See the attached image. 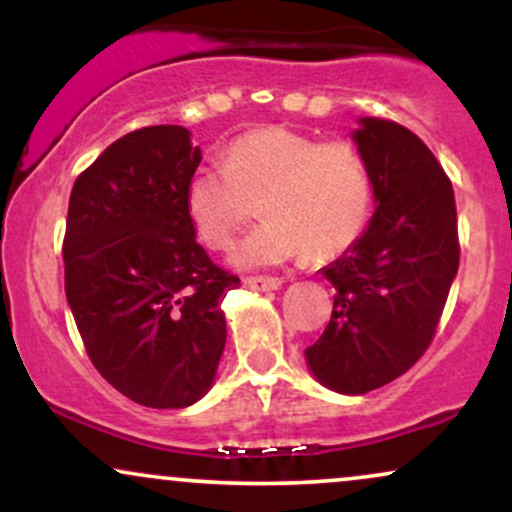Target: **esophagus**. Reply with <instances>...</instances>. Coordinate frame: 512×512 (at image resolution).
<instances>
[{
  "label": "esophagus",
  "instance_id": "obj_1",
  "mask_svg": "<svg viewBox=\"0 0 512 512\" xmlns=\"http://www.w3.org/2000/svg\"><path fill=\"white\" fill-rule=\"evenodd\" d=\"M243 284L252 291H274L281 286L279 276H245Z\"/></svg>",
  "mask_w": 512,
  "mask_h": 512
}]
</instances>
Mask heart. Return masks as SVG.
<instances>
[{
    "label": "heart",
    "mask_w": 512,
    "mask_h": 512,
    "mask_svg": "<svg viewBox=\"0 0 512 512\" xmlns=\"http://www.w3.org/2000/svg\"><path fill=\"white\" fill-rule=\"evenodd\" d=\"M182 202L209 250L231 248L260 202L262 226L236 255L243 267L281 264L303 250L310 260H330L366 231L373 178L349 139L320 142L296 129L260 127L226 146L223 166L192 170Z\"/></svg>",
    "instance_id": "b5f03b06"
}]
</instances>
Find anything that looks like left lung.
Returning a JSON list of instances; mask_svg holds the SVG:
<instances>
[{"label": "left lung", "instance_id": "obj_1", "mask_svg": "<svg viewBox=\"0 0 512 512\" xmlns=\"http://www.w3.org/2000/svg\"><path fill=\"white\" fill-rule=\"evenodd\" d=\"M354 139L378 209L325 267L337 289L332 320L305 349L315 378L344 395L392 383L426 354L460 267L455 192L431 149L378 117L361 120Z\"/></svg>", "mask_w": 512, "mask_h": 512}]
</instances>
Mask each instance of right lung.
I'll list each match as a JSON object with an SVG mask.
<instances>
[{
    "instance_id": "add662e5",
    "label": "right lung",
    "mask_w": 512,
    "mask_h": 512,
    "mask_svg": "<svg viewBox=\"0 0 512 512\" xmlns=\"http://www.w3.org/2000/svg\"><path fill=\"white\" fill-rule=\"evenodd\" d=\"M202 154L180 125L129 132L72 187L64 291L81 342L117 392L154 409L207 395L240 279L211 262L185 214Z\"/></svg>"
}]
</instances>
